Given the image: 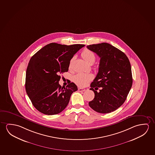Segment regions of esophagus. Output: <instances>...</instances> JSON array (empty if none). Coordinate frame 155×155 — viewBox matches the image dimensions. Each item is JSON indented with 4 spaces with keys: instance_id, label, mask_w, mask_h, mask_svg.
<instances>
[{
    "instance_id": "obj_1",
    "label": "esophagus",
    "mask_w": 155,
    "mask_h": 155,
    "mask_svg": "<svg viewBox=\"0 0 155 155\" xmlns=\"http://www.w3.org/2000/svg\"><path fill=\"white\" fill-rule=\"evenodd\" d=\"M86 90L85 88H78V91L79 92H83V91H85Z\"/></svg>"
}]
</instances>
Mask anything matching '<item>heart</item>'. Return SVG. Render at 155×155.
<instances>
[{
	"mask_svg": "<svg viewBox=\"0 0 155 155\" xmlns=\"http://www.w3.org/2000/svg\"><path fill=\"white\" fill-rule=\"evenodd\" d=\"M81 57L88 64L92 65L95 60V54L89 49H85L81 52ZM69 67H71V63ZM93 78L92 74L79 73L73 77V81L79 86H85Z\"/></svg>",
	"mask_w": 155,
	"mask_h": 155,
	"instance_id": "obj_1",
	"label": "heart"
}]
</instances>
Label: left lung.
<instances>
[{
	"label": "left lung",
	"mask_w": 155,
	"mask_h": 155,
	"mask_svg": "<svg viewBox=\"0 0 155 155\" xmlns=\"http://www.w3.org/2000/svg\"><path fill=\"white\" fill-rule=\"evenodd\" d=\"M87 48L100 58L98 74L90 85L94 98L88 105L100 113L113 112L124 104L132 86L128 58L109 43L92 45ZM99 87L101 89L98 91Z\"/></svg>",
	"instance_id": "8db88e82"
}]
</instances>
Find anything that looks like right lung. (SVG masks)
Wrapping results in <instances>:
<instances>
[{
	"instance_id": "right-lung-1",
	"label": "right lung",
	"mask_w": 155,
	"mask_h": 155,
	"mask_svg": "<svg viewBox=\"0 0 155 155\" xmlns=\"http://www.w3.org/2000/svg\"><path fill=\"white\" fill-rule=\"evenodd\" d=\"M84 46L49 43L31 57L27 68L25 88L32 104L39 112L57 114L68 105L72 93L78 88L70 81L66 87L61 86L60 74L68 71L72 58Z\"/></svg>"
}]
</instances>
